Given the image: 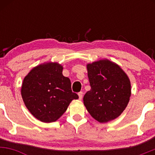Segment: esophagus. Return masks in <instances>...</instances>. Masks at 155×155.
Wrapping results in <instances>:
<instances>
[{
    "mask_svg": "<svg viewBox=\"0 0 155 155\" xmlns=\"http://www.w3.org/2000/svg\"><path fill=\"white\" fill-rule=\"evenodd\" d=\"M78 95H79V97L80 100H81V98H82V96H83V92H80L78 93Z\"/></svg>",
    "mask_w": 155,
    "mask_h": 155,
    "instance_id": "esophagus-1",
    "label": "esophagus"
}]
</instances>
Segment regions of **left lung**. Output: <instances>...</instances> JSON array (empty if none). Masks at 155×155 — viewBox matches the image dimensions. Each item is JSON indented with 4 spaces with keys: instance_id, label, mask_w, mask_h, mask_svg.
<instances>
[{
    "instance_id": "left-lung-1",
    "label": "left lung",
    "mask_w": 155,
    "mask_h": 155,
    "mask_svg": "<svg viewBox=\"0 0 155 155\" xmlns=\"http://www.w3.org/2000/svg\"><path fill=\"white\" fill-rule=\"evenodd\" d=\"M91 90L84 96V105L101 123L118 117L127 107L131 95L129 77L120 65L104 59L87 65Z\"/></svg>"
}]
</instances>
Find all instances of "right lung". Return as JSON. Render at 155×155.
Instances as JSON below:
<instances>
[{
	"label": "right lung",
	"instance_id": "right-lung-1",
	"mask_svg": "<svg viewBox=\"0 0 155 155\" xmlns=\"http://www.w3.org/2000/svg\"><path fill=\"white\" fill-rule=\"evenodd\" d=\"M63 67L48 62L33 68L23 79L22 100L28 111L41 122H55L79 96L71 90V80L63 75Z\"/></svg>",
	"mask_w": 155,
	"mask_h": 155
}]
</instances>
